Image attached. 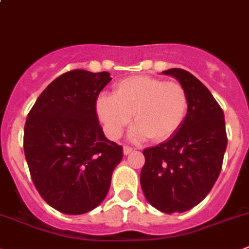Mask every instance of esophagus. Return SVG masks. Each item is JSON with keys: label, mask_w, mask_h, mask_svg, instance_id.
<instances>
[{"label": "esophagus", "mask_w": 249, "mask_h": 249, "mask_svg": "<svg viewBox=\"0 0 249 249\" xmlns=\"http://www.w3.org/2000/svg\"><path fill=\"white\" fill-rule=\"evenodd\" d=\"M132 150H133V148L129 147V145H123V153H124L126 156H127V154H129Z\"/></svg>", "instance_id": "1"}]
</instances>
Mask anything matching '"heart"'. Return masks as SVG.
I'll list each match as a JSON object with an SVG mask.
<instances>
[{
  "label": "heart",
  "instance_id": "1",
  "mask_svg": "<svg viewBox=\"0 0 249 249\" xmlns=\"http://www.w3.org/2000/svg\"><path fill=\"white\" fill-rule=\"evenodd\" d=\"M95 108L109 138L117 140L133 115L137 123L129 132L132 140L150 137L159 142L170 138L181 127L189 99L181 84L140 75L121 80L112 95H100Z\"/></svg>",
  "mask_w": 249,
  "mask_h": 249
}]
</instances>
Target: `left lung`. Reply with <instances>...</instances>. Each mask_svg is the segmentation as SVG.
Wrapping results in <instances>:
<instances>
[{
	"label": "left lung",
	"instance_id": "obj_1",
	"mask_svg": "<svg viewBox=\"0 0 249 249\" xmlns=\"http://www.w3.org/2000/svg\"><path fill=\"white\" fill-rule=\"evenodd\" d=\"M163 74L184 86L189 108L170 138L143 150L141 186L159 211L184 213L206 197L220 175L227 147L225 116L209 89L193 74L178 68Z\"/></svg>",
	"mask_w": 249,
	"mask_h": 249
}]
</instances>
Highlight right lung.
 Here are the masks:
<instances>
[{"label":"right lung","instance_id":"right-lung-1","mask_svg":"<svg viewBox=\"0 0 249 249\" xmlns=\"http://www.w3.org/2000/svg\"><path fill=\"white\" fill-rule=\"evenodd\" d=\"M109 72L76 69L50 83L27 116L23 147L32 180L47 204L67 215L99 206L123 149L105 137L96 99Z\"/></svg>","mask_w":249,"mask_h":249}]
</instances>
